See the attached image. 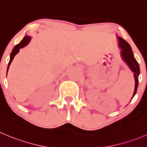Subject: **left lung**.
<instances>
[{"instance_id": "obj_1", "label": "left lung", "mask_w": 147, "mask_h": 147, "mask_svg": "<svg viewBox=\"0 0 147 147\" xmlns=\"http://www.w3.org/2000/svg\"><path fill=\"white\" fill-rule=\"evenodd\" d=\"M119 46L121 48V56L123 57V59H124L125 62H126L128 65H129V67L131 68V69L132 70V72H134V78H135V90L134 92V95L132 98H134V96L136 94V90H137L138 85H139V75L140 73V68H139V63L137 62V61L135 59L134 56L133 52H132V49L131 46L129 45V44L127 42L123 39L122 38L119 37Z\"/></svg>"}]
</instances>
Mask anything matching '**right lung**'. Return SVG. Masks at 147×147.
<instances>
[{
    "mask_svg": "<svg viewBox=\"0 0 147 147\" xmlns=\"http://www.w3.org/2000/svg\"><path fill=\"white\" fill-rule=\"evenodd\" d=\"M30 40H31V37H30V36H26L25 37H24V39L21 40V42H20L19 44H18V45H16L15 47H14V48L13 49L12 52H11V56H10V61H9V62H8V68H7V72H8V67H9L10 65H11V62H12L14 56H15V55L18 53V51H19V49H21V48L26 46V45L28 44V42H30Z\"/></svg>",
    "mask_w": 147,
    "mask_h": 147,
    "instance_id": "right-lung-1",
    "label": "right lung"
}]
</instances>
